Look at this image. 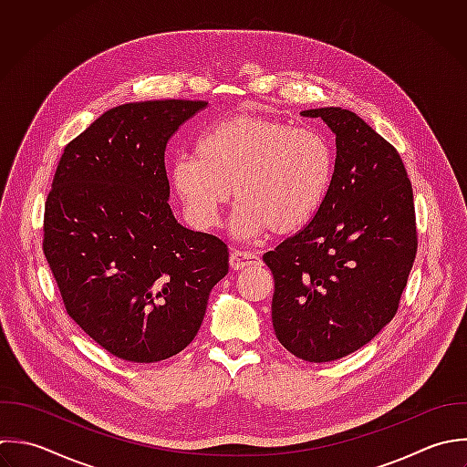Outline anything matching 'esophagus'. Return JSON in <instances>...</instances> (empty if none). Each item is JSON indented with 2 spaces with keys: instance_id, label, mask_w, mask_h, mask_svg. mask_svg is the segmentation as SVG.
<instances>
[{
  "instance_id": "obj_1",
  "label": "esophagus",
  "mask_w": 467,
  "mask_h": 467,
  "mask_svg": "<svg viewBox=\"0 0 467 467\" xmlns=\"http://www.w3.org/2000/svg\"><path fill=\"white\" fill-rule=\"evenodd\" d=\"M231 267L234 271H242L249 265H258L260 264V256L254 254V253H249V251H233L231 253Z\"/></svg>"
}]
</instances>
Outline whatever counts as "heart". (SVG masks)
Here are the masks:
<instances>
[{"label": "heart", "instance_id": "obj_1", "mask_svg": "<svg viewBox=\"0 0 467 467\" xmlns=\"http://www.w3.org/2000/svg\"><path fill=\"white\" fill-rule=\"evenodd\" d=\"M169 178L196 227L220 223L234 187L236 236L254 238L265 229L289 234L320 211L333 178V154L311 129L236 114L205 129L194 156H176Z\"/></svg>", "mask_w": 467, "mask_h": 467}]
</instances>
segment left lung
I'll use <instances>...</instances> for the list:
<instances>
[{"label":"left lung","mask_w":467,"mask_h":467,"mask_svg":"<svg viewBox=\"0 0 467 467\" xmlns=\"http://www.w3.org/2000/svg\"><path fill=\"white\" fill-rule=\"evenodd\" d=\"M337 138L317 216L264 262L275 276L273 327L306 362L344 358L397 315L417 254L413 189L397 149L342 107L302 110Z\"/></svg>","instance_id":"obj_1"}]
</instances>
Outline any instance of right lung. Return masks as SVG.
I'll return each instance as SVG.
<instances>
[{
	"instance_id": "right-lung-1",
	"label": "right lung",
	"mask_w": 467,
	"mask_h": 467,
	"mask_svg": "<svg viewBox=\"0 0 467 467\" xmlns=\"http://www.w3.org/2000/svg\"><path fill=\"white\" fill-rule=\"evenodd\" d=\"M202 99L103 112L63 150L45 203L43 253L68 317L110 355L171 358L196 337L227 245L169 205L165 147Z\"/></svg>"
}]
</instances>
